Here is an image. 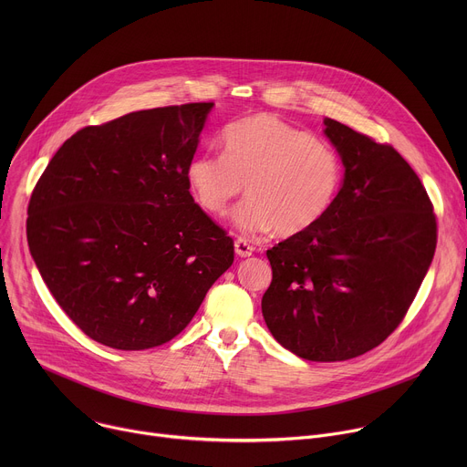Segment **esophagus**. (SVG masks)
<instances>
[{"instance_id": "obj_1", "label": "esophagus", "mask_w": 467, "mask_h": 467, "mask_svg": "<svg viewBox=\"0 0 467 467\" xmlns=\"http://www.w3.org/2000/svg\"><path fill=\"white\" fill-rule=\"evenodd\" d=\"M234 251L238 256H251L254 253V247L251 244H247L245 238H238V240H234Z\"/></svg>"}]
</instances>
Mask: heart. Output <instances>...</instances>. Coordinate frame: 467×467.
I'll use <instances>...</instances> for the list:
<instances>
[{
  "label": "heart",
  "instance_id": "1",
  "mask_svg": "<svg viewBox=\"0 0 467 467\" xmlns=\"http://www.w3.org/2000/svg\"><path fill=\"white\" fill-rule=\"evenodd\" d=\"M223 155L202 153L184 170L199 209L223 216L234 199L249 193L233 214L247 234L277 229L299 234L330 209L342 184V162L330 146L277 116L254 114L222 130Z\"/></svg>",
  "mask_w": 467,
  "mask_h": 467
}]
</instances>
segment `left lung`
I'll return each mask as SVG.
<instances>
[{
	"mask_svg": "<svg viewBox=\"0 0 467 467\" xmlns=\"http://www.w3.org/2000/svg\"><path fill=\"white\" fill-rule=\"evenodd\" d=\"M344 164L327 214L268 249L262 316L274 338L314 362L360 357L403 321L434 256L436 216L420 177L388 144L325 118Z\"/></svg>",
	"mask_w": 467,
	"mask_h": 467,
	"instance_id": "left-lung-1",
	"label": "left lung"
}]
</instances>
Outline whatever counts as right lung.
I'll return each instance as SVG.
<instances>
[{"instance_id":"obj_1","label":"right lung","mask_w":467,"mask_h":467,"mask_svg":"<svg viewBox=\"0 0 467 467\" xmlns=\"http://www.w3.org/2000/svg\"><path fill=\"white\" fill-rule=\"evenodd\" d=\"M214 103L125 114L66 140L38 179L27 242L55 301L121 351L175 338L234 260L184 170Z\"/></svg>"}]
</instances>
